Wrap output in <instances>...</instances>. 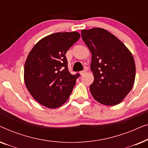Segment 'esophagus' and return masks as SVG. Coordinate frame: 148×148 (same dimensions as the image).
Wrapping results in <instances>:
<instances>
[{
  "mask_svg": "<svg viewBox=\"0 0 148 148\" xmlns=\"http://www.w3.org/2000/svg\"><path fill=\"white\" fill-rule=\"evenodd\" d=\"M86 72H87V69H85L84 71H82L80 72V74L82 75H84Z\"/></svg>",
  "mask_w": 148,
  "mask_h": 148,
  "instance_id": "esophagus-1",
  "label": "esophagus"
}]
</instances>
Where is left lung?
Masks as SVG:
<instances>
[{
	"label": "left lung",
	"mask_w": 148,
	"mask_h": 148,
	"mask_svg": "<svg viewBox=\"0 0 148 148\" xmlns=\"http://www.w3.org/2000/svg\"><path fill=\"white\" fill-rule=\"evenodd\" d=\"M82 37L92 55L90 66L94 80L90 90L93 98L106 106L119 104L134 84L132 54L116 36L102 28L82 29Z\"/></svg>",
	"instance_id": "obj_1"
}]
</instances>
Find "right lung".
<instances>
[{
  "label": "right lung",
  "instance_id": "right-lung-1",
  "mask_svg": "<svg viewBox=\"0 0 148 148\" xmlns=\"http://www.w3.org/2000/svg\"><path fill=\"white\" fill-rule=\"evenodd\" d=\"M78 32H58L40 40L28 54L24 81L30 94L40 104L58 108L69 98L80 75L67 68L66 51L79 39Z\"/></svg>",
  "mask_w": 148,
  "mask_h": 148
}]
</instances>
